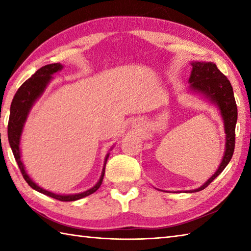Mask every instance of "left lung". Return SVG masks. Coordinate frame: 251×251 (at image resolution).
I'll return each instance as SVG.
<instances>
[{
  "label": "left lung",
  "mask_w": 251,
  "mask_h": 251,
  "mask_svg": "<svg viewBox=\"0 0 251 251\" xmlns=\"http://www.w3.org/2000/svg\"><path fill=\"white\" fill-rule=\"evenodd\" d=\"M192 72L189 82L191 88L196 92L201 93L212 102H215L221 111L225 121V128L226 134V152L215 175L207 180L201 188L191 192H199L207 188L223 169L226 167L228 162L233 156L234 148H235V126L237 121V105L234 98L233 87L225 74L221 73L215 63L212 62H192Z\"/></svg>",
  "instance_id": "8db88e82"
}]
</instances>
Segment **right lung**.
<instances>
[{
	"mask_svg": "<svg viewBox=\"0 0 251 251\" xmlns=\"http://www.w3.org/2000/svg\"><path fill=\"white\" fill-rule=\"evenodd\" d=\"M62 69V66L60 63H50V65H46L44 67L40 68L33 75H32L30 78L26 79V81L21 85L19 89L17 90V93L15 94L13 102L10 104V114H9V120H8V127H7V134H8V141H9V146L12 148V151L14 153V156L16 162L18 164V167L20 169L21 174H23L24 179L26 181L32 189L36 190L40 193H43L47 196H50L52 199H56L58 201H73L79 199H83L85 196H88L90 194H93L94 192L97 191L101 183H102V179L104 176V167H105V163L106 159H108L109 155H106L105 157V162H104V167L102 169V174H101V177L99 181L95 186H93L92 189H89L87 191L83 192V193L79 194H73V195H59V194H55L51 193L50 191H46L44 189L40 188L39 185L34 183L32 181L28 174L25 173L24 164L21 162L20 158V149H19V142H20V136L21 132H23L24 128V124L26 120V116H28L29 111L31 109V106L33 105L35 102V100L40 97L41 94L44 92V89L46 87V85L49 84V82L51 79V74L56 73L57 71H59Z\"/></svg>",
	"mask_w": 251,
	"mask_h": 251,
	"instance_id": "add662e5",
	"label": "right lung"
}]
</instances>
